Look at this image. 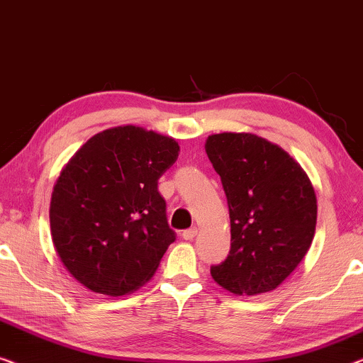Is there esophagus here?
Returning <instances> with one entry per match:
<instances>
[{"label":"esophagus","instance_id":"esophagus-1","mask_svg":"<svg viewBox=\"0 0 363 363\" xmlns=\"http://www.w3.org/2000/svg\"><path fill=\"white\" fill-rule=\"evenodd\" d=\"M196 235H197V228L191 227V228H187V230L182 232V238L184 240H192L194 237H196Z\"/></svg>","mask_w":363,"mask_h":363}]
</instances>
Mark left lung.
Wrapping results in <instances>:
<instances>
[{"label":"left lung","mask_w":363,"mask_h":363,"mask_svg":"<svg viewBox=\"0 0 363 363\" xmlns=\"http://www.w3.org/2000/svg\"><path fill=\"white\" fill-rule=\"evenodd\" d=\"M206 152L222 179L232 247L211 274L233 294L278 288L308 253L318 220L313 184L278 145L252 133H218Z\"/></svg>","instance_id":"1"}]
</instances>
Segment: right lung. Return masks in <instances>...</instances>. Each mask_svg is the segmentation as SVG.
Segmentation results:
<instances>
[{"label": "right lung", "instance_id": "1", "mask_svg": "<svg viewBox=\"0 0 363 363\" xmlns=\"http://www.w3.org/2000/svg\"><path fill=\"white\" fill-rule=\"evenodd\" d=\"M179 145L140 126L91 136L60 172L50 233L67 272L94 293L123 296L145 284L176 240L157 179Z\"/></svg>", "mask_w": 363, "mask_h": 363}]
</instances>
